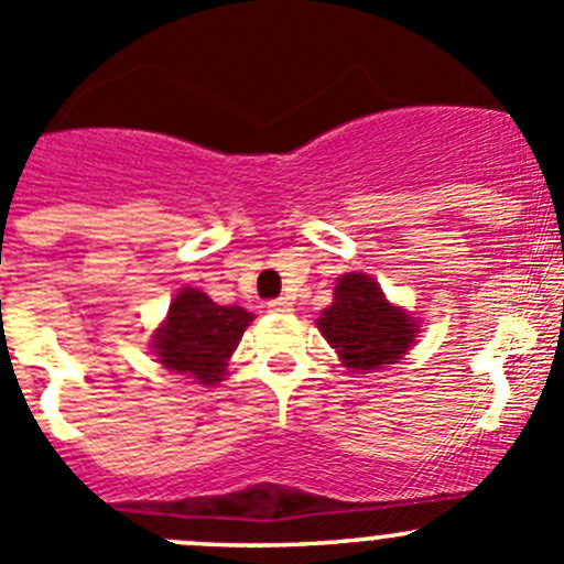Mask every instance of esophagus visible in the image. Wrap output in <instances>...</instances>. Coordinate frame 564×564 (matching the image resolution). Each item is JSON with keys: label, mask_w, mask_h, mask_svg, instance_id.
<instances>
[{"label": "esophagus", "mask_w": 564, "mask_h": 564, "mask_svg": "<svg viewBox=\"0 0 564 564\" xmlns=\"http://www.w3.org/2000/svg\"><path fill=\"white\" fill-rule=\"evenodd\" d=\"M268 310H271V313H293V299L291 296H279V299H273V302H268Z\"/></svg>", "instance_id": "34e87169"}]
</instances>
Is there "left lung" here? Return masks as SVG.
Wrapping results in <instances>:
<instances>
[{"label":"left lung","instance_id":"obj_1","mask_svg":"<svg viewBox=\"0 0 564 564\" xmlns=\"http://www.w3.org/2000/svg\"><path fill=\"white\" fill-rule=\"evenodd\" d=\"M318 329L340 354L343 366L357 373L390 366L417 337L415 321L393 307L368 273L337 276L335 302L321 313Z\"/></svg>","mask_w":564,"mask_h":564}]
</instances>
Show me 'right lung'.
Instances as JSON below:
<instances>
[{
    "label": "right lung",
    "instance_id": "add662e5",
    "mask_svg": "<svg viewBox=\"0 0 564 564\" xmlns=\"http://www.w3.org/2000/svg\"><path fill=\"white\" fill-rule=\"evenodd\" d=\"M254 315L243 307H221L196 288H182L169 307V318L152 335L154 357L169 371L216 384L227 377V359L238 348Z\"/></svg>",
    "mask_w": 564,
    "mask_h": 564
}]
</instances>
